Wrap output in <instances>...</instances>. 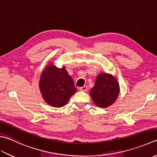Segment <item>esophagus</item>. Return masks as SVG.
I'll return each instance as SVG.
<instances>
[{
    "label": "esophagus",
    "mask_w": 157,
    "mask_h": 157,
    "mask_svg": "<svg viewBox=\"0 0 157 157\" xmlns=\"http://www.w3.org/2000/svg\"><path fill=\"white\" fill-rule=\"evenodd\" d=\"M87 85H84L83 87H80V89L79 90H81V91H86L87 90Z\"/></svg>",
    "instance_id": "1"
}]
</instances>
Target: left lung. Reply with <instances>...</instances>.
I'll return each instance as SVG.
<instances>
[{"instance_id":"8db88e82","label":"left lung","mask_w":157,"mask_h":157,"mask_svg":"<svg viewBox=\"0 0 157 157\" xmlns=\"http://www.w3.org/2000/svg\"><path fill=\"white\" fill-rule=\"evenodd\" d=\"M120 86L117 80L110 74L100 73L95 85L91 89L90 96L96 106L105 108L111 105L117 98Z\"/></svg>"}]
</instances>
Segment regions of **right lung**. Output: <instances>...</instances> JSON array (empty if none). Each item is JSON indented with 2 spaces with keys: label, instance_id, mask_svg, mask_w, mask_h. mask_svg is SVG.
I'll use <instances>...</instances> for the list:
<instances>
[{
  "label": "right lung",
  "instance_id": "1",
  "mask_svg": "<svg viewBox=\"0 0 157 157\" xmlns=\"http://www.w3.org/2000/svg\"><path fill=\"white\" fill-rule=\"evenodd\" d=\"M40 89L44 100L55 107L66 105L76 91L72 77L64 67L49 63L40 76Z\"/></svg>",
  "mask_w": 157,
  "mask_h": 157
}]
</instances>
